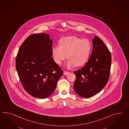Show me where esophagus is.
Here are the masks:
<instances>
[{
	"mask_svg": "<svg viewBox=\"0 0 129 129\" xmlns=\"http://www.w3.org/2000/svg\"><path fill=\"white\" fill-rule=\"evenodd\" d=\"M69 73H70L69 72L66 71H63V74L64 75H69Z\"/></svg>",
	"mask_w": 129,
	"mask_h": 129,
	"instance_id": "obj_1",
	"label": "esophagus"
}]
</instances>
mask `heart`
Wrapping results in <instances>:
<instances>
[{"mask_svg": "<svg viewBox=\"0 0 129 129\" xmlns=\"http://www.w3.org/2000/svg\"><path fill=\"white\" fill-rule=\"evenodd\" d=\"M59 44L60 46L52 49V55L56 63L61 64L67 58V54L69 68L83 66L87 61L92 50L89 40L71 36L61 38Z\"/></svg>", "mask_w": 129, "mask_h": 129, "instance_id": "b5f03b06", "label": "heart"}]
</instances>
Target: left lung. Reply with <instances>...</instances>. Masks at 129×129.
I'll return each instance as SVG.
<instances>
[{
    "label": "left lung",
    "instance_id": "obj_1",
    "mask_svg": "<svg viewBox=\"0 0 129 129\" xmlns=\"http://www.w3.org/2000/svg\"><path fill=\"white\" fill-rule=\"evenodd\" d=\"M89 60L82 68L74 73L76 76L74 87L82 97L88 98L100 92L110 77L111 53L100 38L95 36Z\"/></svg>",
    "mask_w": 129,
    "mask_h": 129
}]
</instances>
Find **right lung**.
<instances>
[{
  "mask_svg": "<svg viewBox=\"0 0 129 129\" xmlns=\"http://www.w3.org/2000/svg\"><path fill=\"white\" fill-rule=\"evenodd\" d=\"M53 40L48 34H32L20 46L16 68L24 89L39 99L54 92L63 71L52 57Z\"/></svg>",
  "mask_w": 129,
  "mask_h": 129,
  "instance_id": "add662e5",
  "label": "right lung"
}]
</instances>
